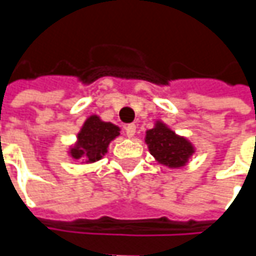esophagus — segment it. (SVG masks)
Wrapping results in <instances>:
<instances>
[{
	"label": "esophagus",
	"instance_id": "esophagus-1",
	"mask_svg": "<svg viewBox=\"0 0 256 256\" xmlns=\"http://www.w3.org/2000/svg\"><path fill=\"white\" fill-rule=\"evenodd\" d=\"M135 131H136V125L135 124H130V125L125 126V135L128 138H132L134 135H135Z\"/></svg>",
	"mask_w": 256,
	"mask_h": 256
}]
</instances>
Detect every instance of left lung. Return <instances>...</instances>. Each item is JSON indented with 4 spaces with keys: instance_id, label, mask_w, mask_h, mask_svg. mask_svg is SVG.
Here are the masks:
<instances>
[{
    "instance_id": "1",
    "label": "left lung",
    "mask_w": 256,
    "mask_h": 256,
    "mask_svg": "<svg viewBox=\"0 0 256 256\" xmlns=\"http://www.w3.org/2000/svg\"><path fill=\"white\" fill-rule=\"evenodd\" d=\"M145 142L154 158L170 168H181L190 161L195 148L186 138L180 136L161 121L148 130Z\"/></svg>"
}]
</instances>
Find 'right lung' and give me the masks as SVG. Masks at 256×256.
Listing matches in <instances>:
<instances>
[{"mask_svg":"<svg viewBox=\"0 0 256 256\" xmlns=\"http://www.w3.org/2000/svg\"><path fill=\"white\" fill-rule=\"evenodd\" d=\"M118 135L120 128L116 125L105 122L98 115H91L76 135L75 145L70 148V155L76 161L96 162L108 152V145Z\"/></svg>","mask_w":256,"mask_h":256,"instance_id":"obj_1","label":"right lung"}]
</instances>
